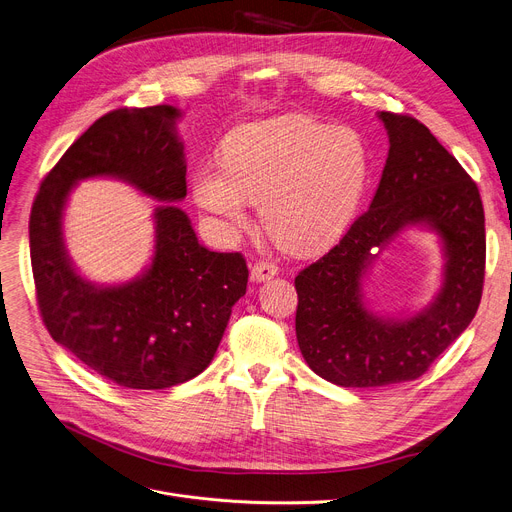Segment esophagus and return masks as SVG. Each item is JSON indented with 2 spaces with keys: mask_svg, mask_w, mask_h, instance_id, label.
<instances>
[{
  "mask_svg": "<svg viewBox=\"0 0 512 512\" xmlns=\"http://www.w3.org/2000/svg\"><path fill=\"white\" fill-rule=\"evenodd\" d=\"M274 276H278V265L271 263V261H257L253 263L251 267V278L255 282H265V280H271Z\"/></svg>",
  "mask_w": 512,
  "mask_h": 512,
  "instance_id": "1",
  "label": "esophagus"
}]
</instances>
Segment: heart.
<instances>
[{"label":"heart","mask_w":512,"mask_h":512,"mask_svg":"<svg viewBox=\"0 0 512 512\" xmlns=\"http://www.w3.org/2000/svg\"><path fill=\"white\" fill-rule=\"evenodd\" d=\"M368 170V148L356 129L286 115L234 129L222 164L193 173V195L224 234L247 228V201L259 203L271 241L286 253L311 255L344 234Z\"/></svg>","instance_id":"heart-1"}]
</instances>
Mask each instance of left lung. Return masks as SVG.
<instances>
[{"label": "left lung", "mask_w": 512, "mask_h": 512, "mask_svg": "<svg viewBox=\"0 0 512 512\" xmlns=\"http://www.w3.org/2000/svg\"><path fill=\"white\" fill-rule=\"evenodd\" d=\"M379 119L389 133V156L370 208L294 280L300 352L319 377L339 387L370 389L422 377L467 329L484 288L486 228L478 185L424 123L389 111ZM418 223L430 225L443 241V288L414 318H377L361 300L371 251Z\"/></svg>", "instance_id": "1"}]
</instances>
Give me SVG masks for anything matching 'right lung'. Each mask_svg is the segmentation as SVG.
Masks as SVG:
<instances>
[{
    "mask_svg": "<svg viewBox=\"0 0 512 512\" xmlns=\"http://www.w3.org/2000/svg\"><path fill=\"white\" fill-rule=\"evenodd\" d=\"M179 109H117L96 119L49 170L30 210V261L43 323L57 344L125 389L181 385L212 362L249 269L241 253L199 245L177 206L154 210L150 267L121 286H96L74 269L61 218L74 185L115 177L158 201L187 195L175 133Z\"/></svg>",
    "mask_w": 512,
    "mask_h": 512,
    "instance_id": "add662e5",
    "label": "right lung"
}]
</instances>
